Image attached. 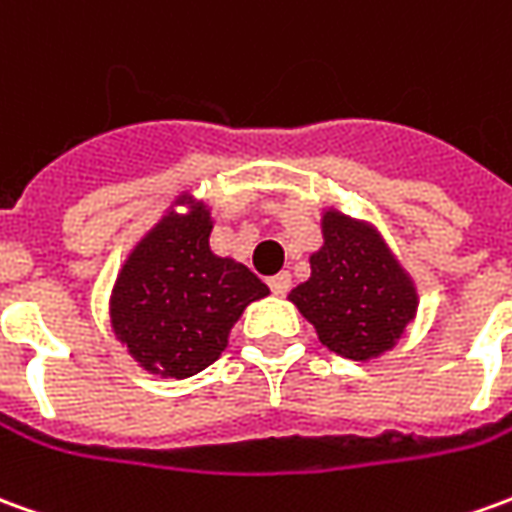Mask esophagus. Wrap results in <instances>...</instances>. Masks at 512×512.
Listing matches in <instances>:
<instances>
[{"mask_svg":"<svg viewBox=\"0 0 512 512\" xmlns=\"http://www.w3.org/2000/svg\"><path fill=\"white\" fill-rule=\"evenodd\" d=\"M268 288H271V293H277V296L288 293V288H291V274H288V271H280V274L268 277Z\"/></svg>","mask_w":512,"mask_h":512,"instance_id":"34e87169","label":"esophagus"}]
</instances>
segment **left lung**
I'll use <instances>...</instances> for the list:
<instances>
[{"label":"left lung","mask_w":512,"mask_h":512,"mask_svg":"<svg viewBox=\"0 0 512 512\" xmlns=\"http://www.w3.org/2000/svg\"><path fill=\"white\" fill-rule=\"evenodd\" d=\"M321 227L324 246L310 257V280L293 288L291 302L330 352L371 360L413 321L416 288L368 224L330 210Z\"/></svg>","instance_id":"left-lung-1"}]
</instances>
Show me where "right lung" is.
Masks as SVG:
<instances>
[{
    "instance_id": "add662e5",
    "label": "right lung",
    "mask_w": 512,
    "mask_h": 512,
    "mask_svg": "<svg viewBox=\"0 0 512 512\" xmlns=\"http://www.w3.org/2000/svg\"><path fill=\"white\" fill-rule=\"evenodd\" d=\"M210 230L202 202L169 213L132 249L110 296L113 332L160 377L185 380L216 363L246 305L268 293L249 268L210 252Z\"/></svg>"
}]
</instances>
